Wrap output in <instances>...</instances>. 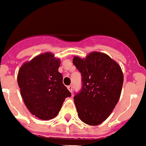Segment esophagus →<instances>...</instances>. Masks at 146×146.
Listing matches in <instances>:
<instances>
[{
    "mask_svg": "<svg viewBox=\"0 0 146 146\" xmlns=\"http://www.w3.org/2000/svg\"><path fill=\"white\" fill-rule=\"evenodd\" d=\"M67 88H68V90H69L70 92H72V91H73V86H72V85H69V86H67Z\"/></svg>",
    "mask_w": 146,
    "mask_h": 146,
    "instance_id": "34e87169",
    "label": "esophagus"
}]
</instances>
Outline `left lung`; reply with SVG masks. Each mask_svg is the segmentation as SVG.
<instances>
[{
    "mask_svg": "<svg viewBox=\"0 0 146 146\" xmlns=\"http://www.w3.org/2000/svg\"><path fill=\"white\" fill-rule=\"evenodd\" d=\"M82 75V88L73 100L84 123L98 125L110 116L120 98L124 76L120 66L109 55L94 52L85 59L74 57Z\"/></svg>",
    "mask_w": 146,
    "mask_h": 146,
    "instance_id": "left-lung-1",
    "label": "left lung"
}]
</instances>
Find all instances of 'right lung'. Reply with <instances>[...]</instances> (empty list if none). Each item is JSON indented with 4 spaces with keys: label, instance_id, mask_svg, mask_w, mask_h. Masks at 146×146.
<instances>
[{
    "label": "right lung",
    "instance_id": "add662e5",
    "mask_svg": "<svg viewBox=\"0 0 146 146\" xmlns=\"http://www.w3.org/2000/svg\"><path fill=\"white\" fill-rule=\"evenodd\" d=\"M60 60L49 52L25 63L18 73V85L25 106L42 120H49L58 114L65 98L71 93L63 84L58 72Z\"/></svg>",
    "mask_w": 146,
    "mask_h": 146
}]
</instances>
